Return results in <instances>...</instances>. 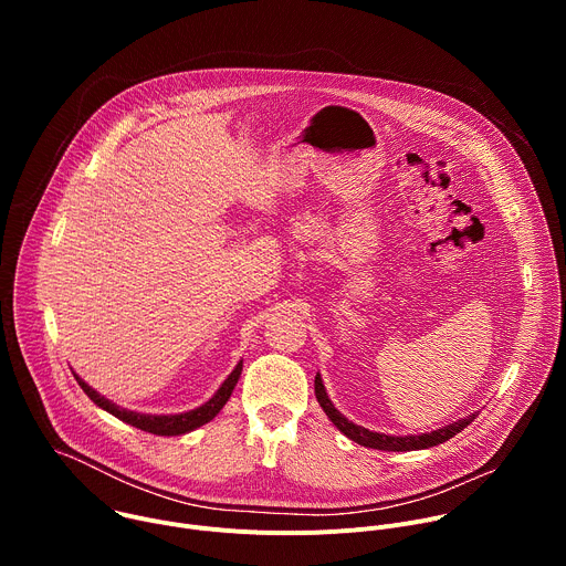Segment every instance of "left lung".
Here are the masks:
<instances>
[{"mask_svg": "<svg viewBox=\"0 0 566 566\" xmlns=\"http://www.w3.org/2000/svg\"><path fill=\"white\" fill-rule=\"evenodd\" d=\"M315 398L319 402V408L325 410V415L329 417V421L352 441H356L358 446H365V448H374V450H385V452H410V450H426V448H432V446H439L448 439H452L454 434H459L463 428H468L476 412L446 426V428H439L434 432H426V434H408V437H394V434H382V432H371L363 426H356L354 421H349L345 415H340L336 408L332 398L327 396V389H325V382H322L319 374H315Z\"/></svg>", "mask_w": 566, "mask_h": 566, "instance_id": "1", "label": "left lung"}]
</instances>
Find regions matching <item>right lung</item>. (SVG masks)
<instances>
[{
	"mask_svg": "<svg viewBox=\"0 0 566 566\" xmlns=\"http://www.w3.org/2000/svg\"><path fill=\"white\" fill-rule=\"evenodd\" d=\"M241 367H244V360L237 363V367L228 374V378L221 382V387L214 391V396L210 400H206L203 406H199L190 412H181V415H140V412L120 408V406H116L114 400L105 398L94 387H90L77 374H73V376H75L77 385L83 387V391L96 402L98 408L114 415L123 423H129V426L143 430V432L158 434V437H179V434H186V432H192V430L206 426L208 421H212L221 412V408L228 402V398H230V394H232V389H234V385L241 376Z\"/></svg>",
	"mask_w": 566,
	"mask_h": 566,
	"instance_id": "add662e5",
	"label": "right lung"
}]
</instances>
